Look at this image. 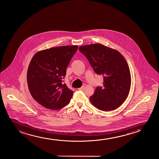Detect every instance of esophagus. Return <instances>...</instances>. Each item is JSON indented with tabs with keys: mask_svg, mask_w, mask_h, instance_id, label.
Segmentation results:
<instances>
[{
	"mask_svg": "<svg viewBox=\"0 0 159 159\" xmlns=\"http://www.w3.org/2000/svg\"><path fill=\"white\" fill-rule=\"evenodd\" d=\"M84 89H85V86H82V87H80V88H79V90H84Z\"/></svg>",
	"mask_w": 159,
	"mask_h": 159,
	"instance_id": "esophagus-1",
	"label": "esophagus"
}]
</instances>
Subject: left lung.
Here are the masks:
<instances>
[{
  "mask_svg": "<svg viewBox=\"0 0 159 159\" xmlns=\"http://www.w3.org/2000/svg\"><path fill=\"white\" fill-rule=\"evenodd\" d=\"M79 49L97 74L104 76L102 87L96 88L89 100L102 111L114 110L125 101L130 89L131 74L124 57L116 49L95 43Z\"/></svg>",
  "mask_w": 159,
  "mask_h": 159,
  "instance_id": "left-lung-1",
  "label": "left lung"
}]
</instances>
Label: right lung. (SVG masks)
I'll return each mask as SVG.
<instances>
[{"instance_id": "right-lung-1", "label": "right lung", "mask_w": 159, "mask_h": 159, "mask_svg": "<svg viewBox=\"0 0 159 159\" xmlns=\"http://www.w3.org/2000/svg\"><path fill=\"white\" fill-rule=\"evenodd\" d=\"M78 48L76 45L52 47L38 52L31 60L27 71L29 90L46 109L57 110L72 99L73 91L62 80Z\"/></svg>"}]
</instances>
